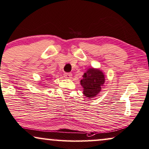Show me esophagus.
Returning <instances> with one entry per match:
<instances>
[{"label":"esophagus","instance_id":"esophagus-1","mask_svg":"<svg viewBox=\"0 0 149 149\" xmlns=\"http://www.w3.org/2000/svg\"><path fill=\"white\" fill-rule=\"evenodd\" d=\"M64 77L66 79H71V77H72V74L71 73H65L64 74Z\"/></svg>","mask_w":149,"mask_h":149}]
</instances>
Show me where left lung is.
I'll return each mask as SVG.
<instances>
[{"label": "left lung", "instance_id": "1", "mask_svg": "<svg viewBox=\"0 0 149 149\" xmlns=\"http://www.w3.org/2000/svg\"><path fill=\"white\" fill-rule=\"evenodd\" d=\"M80 84L83 87V94L88 99L100 93L105 82L104 73L99 69L89 68L82 76Z\"/></svg>", "mask_w": 149, "mask_h": 149}]
</instances>
